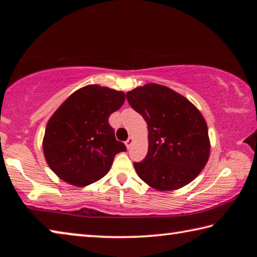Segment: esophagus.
Wrapping results in <instances>:
<instances>
[{"label":"esophagus","mask_w":257,"mask_h":257,"mask_svg":"<svg viewBox=\"0 0 257 257\" xmlns=\"http://www.w3.org/2000/svg\"><path fill=\"white\" fill-rule=\"evenodd\" d=\"M133 143H134V138L129 137L127 141H125V146H127V149H130V146L133 145Z\"/></svg>","instance_id":"obj_1"}]
</instances>
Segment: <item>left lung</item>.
<instances>
[{"mask_svg":"<svg viewBox=\"0 0 257 257\" xmlns=\"http://www.w3.org/2000/svg\"><path fill=\"white\" fill-rule=\"evenodd\" d=\"M125 96L149 128V152L142 162L134 163L138 177L161 191L188 185L210 156L202 113L182 95L158 84L137 87Z\"/></svg>","mask_w":257,"mask_h":257,"instance_id":"1","label":"left lung"}]
</instances>
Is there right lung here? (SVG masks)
I'll use <instances>...</instances> for the list:
<instances>
[{
	"label": "right lung",
	"mask_w": 257,
	"mask_h": 257,
	"mask_svg": "<svg viewBox=\"0 0 257 257\" xmlns=\"http://www.w3.org/2000/svg\"><path fill=\"white\" fill-rule=\"evenodd\" d=\"M123 92L88 85L72 93L46 124L43 151L60 179L85 187L106 175L114 156L127 151L108 116L124 102Z\"/></svg>",
	"instance_id": "1"
}]
</instances>
